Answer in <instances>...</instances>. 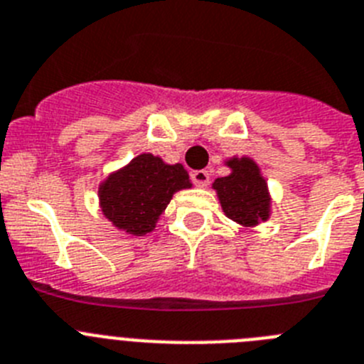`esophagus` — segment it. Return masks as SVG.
<instances>
[{"mask_svg":"<svg viewBox=\"0 0 364 364\" xmlns=\"http://www.w3.org/2000/svg\"><path fill=\"white\" fill-rule=\"evenodd\" d=\"M192 178V183H194L196 186H207L208 185V172L207 170H196V172L191 173Z\"/></svg>","mask_w":364,"mask_h":364,"instance_id":"34e87169","label":"esophagus"}]
</instances>
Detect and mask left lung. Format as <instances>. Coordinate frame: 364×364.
<instances>
[{"label":"left lung","mask_w":364,"mask_h":364,"mask_svg":"<svg viewBox=\"0 0 364 364\" xmlns=\"http://www.w3.org/2000/svg\"><path fill=\"white\" fill-rule=\"evenodd\" d=\"M229 176L218 178L213 188L227 218L243 227H255L271 214V196L258 164L251 157L227 161Z\"/></svg>","instance_id":"8db88e82"}]
</instances>
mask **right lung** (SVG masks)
Wrapping results in <instances>:
<instances>
[{
    "mask_svg": "<svg viewBox=\"0 0 364 364\" xmlns=\"http://www.w3.org/2000/svg\"><path fill=\"white\" fill-rule=\"evenodd\" d=\"M191 186L183 164H166L161 157L141 154L100 183L99 203L117 229L144 236L156 229L172 196Z\"/></svg>",
    "mask_w": 364,
    "mask_h": 364,
    "instance_id": "obj_1",
    "label": "right lung"
}]
</instances>
